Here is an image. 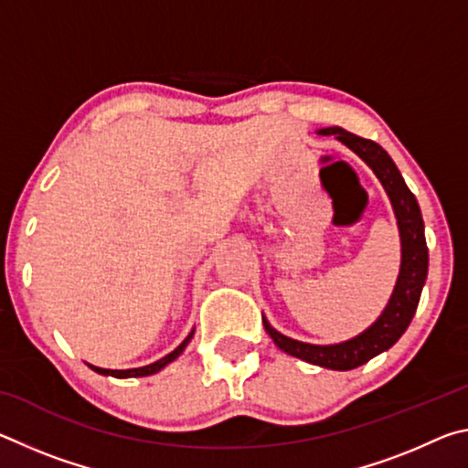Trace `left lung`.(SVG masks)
Returning a JSON list of instances; mask_svg holds the SVG:
<instances>
[{
  "instance_id": "1",
  "label": "left lung",
  "mask_w": 468,
  "mask_h": 468,
  "mask_svg": "<svg viewBox=\"0 0 468 468\" xmlns=\"http://www.w3.org/2000/svg\"><path fill=\"white\" fill-rule=\"evenodd\" d=\"M320 136H335L343 142L345 146L353 150L355 154L366 161L371 171L376 173L379 184L384 186L388 197H390L396 223H399L400 233V248H402V260H400V272L399 281L390 301H388L386 310L382 315L371 324L367 330H363L359 336L338 345H310L301 343V340L289 338L281 335L279 330L271 326V322L264 318V328L274 345L281 351L292 355V357L303 359L314 366L346 371L355 369L374 359L376 355L384 353L390 348L396 340H399L405 330L409 328L410 320L417 312L419 297H421L423 284L427 279V243L423 233V218L421 208H419L417 197L407 187L405 179H402L399 167H396L390 154L376 144L374 140H366L355 136V133L346 132L343 128H324L318 130Z\"/></svg>"
}]
</instances>
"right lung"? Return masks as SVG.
<instances>
[{
	"instance_id": "obj_1",
	"label": "right lung",
	"mask_w": 468,
	"mask_h": 468,
	"mask_svg": "<svg viewBox=\"0 0 468 468\" xmlns=\"http://www.w3.org/2000/svg\"><path fill=\"white\" fill-rule=\"evenodd\" d=\"M194 336V330L189 332L187 338L181 343L176 351H171L169 355H165L163 359H158L154 363H150V366H144V367H133V369H102V367H94L90 366V369L97 371V374H102V376H113V378H144V376H153L156 374V371H161L165 366H169L171 361H176L181 353H184V348L187 346L189 340H192Z\"/></svg>"
}]
</instances>
